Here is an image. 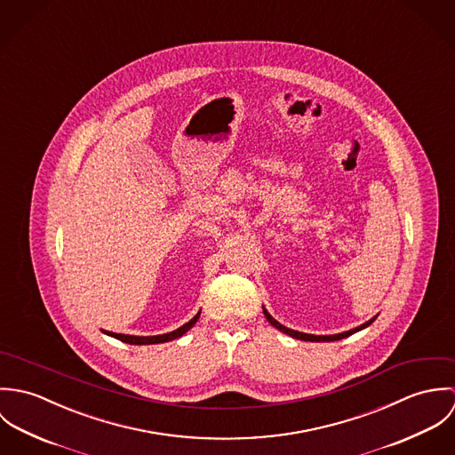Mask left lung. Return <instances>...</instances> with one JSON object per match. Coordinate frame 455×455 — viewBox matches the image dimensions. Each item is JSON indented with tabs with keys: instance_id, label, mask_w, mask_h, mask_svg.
<instances>
[{
	"instance_id": "left-lung-1",
	"label": "left lung",
	"mask_w": 455,
	"mask_h": 455,
	"mask_svg": "<svg viewBox=\"0 0 455 455\" xmlns=\"http://www.w3.org/2000/svg\"><path fill=\"white\" fill-rule=\"evenodd\" d=\"M262 312H264V317L267 319V323L273 325V327H276L278 331H282V332H285V334H289V336H292V338H296V339H303V341H336V339H341V338H347V336H350V334H354V332H357V331H361V329H364V327H368V325L371 324L375 319H377V315L373 317V319H370L368 323H364V324L357 325V327H354V329H350V331H345V332H338V334H329V336H315V334H307V332H299V331H294V329H289V327H285V325L280 324V323H276L269 314H267V310L262 307Z\"/></svg>"
}]
</instances>
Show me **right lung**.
<instances>
[{
  "instance_id": "obj_1",
  "label": "right lung",
  "mask_w": 455,
  "mask_h": 455,
  "mask_svg": "<svg viewBox=\"0 0 455 455\" xmlns=\"http://www.w3.org/2000/svg\"><path fill=\"white\" fill-rule=\"evenodd\" d=\"M199 314H201V312H197L195 317H193L188 324H184L182 327H179V329L172 331V332L157 334V336H131V334H119V332H112V331H103V332H107L108 336L117 338V339H121V341H124V343H130V345H152V343H164V341H172V339L180 338L182 334H186V332H188V331L196 324V321L199 319Z\"/></svg>"
}]
</instances>
